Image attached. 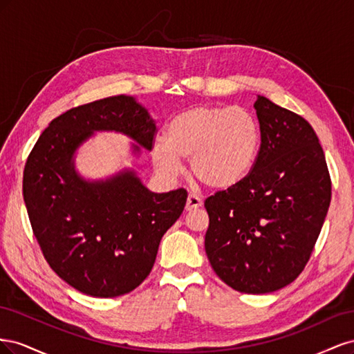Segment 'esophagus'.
I'll use <instances>...</instances> for the list:
<instances>
[{"label":"esophagus","mask_w":354,"mask_h":354,"mask_svg":"<svg viewBox=\"0 0 354 354\" xmlns=\"http://www.w3.org/2000/svg\"><path fill=\"white\" fill-rule=\"evenodd\" d=\"M202 199L195 196V195H189L187 202H186V211H195L202 207Z\"/></svg>","instance_id":"34e87169"}]
</instances>
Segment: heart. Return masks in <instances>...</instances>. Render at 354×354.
<instances>
[{"label":"heart","mask_w":354,"mask_h":354,"mask_svg":"<svg viewBox=\"0 0 354 354\" xmlns=\"http://www.w3.org/2000/svg\"><path fill=\"white\" fill-rule=\"evenodd\" d=\"M260 143V125L248 111L201 104L171 118L165 140L153 145L152 159L160 173L174 177L190 158L192 174L202 185L227 190L248 176Z\"/></svg>","instance_id":"1"}]
</instances>
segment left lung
Returning a JSON list of instances; mask_svg holds the SVG:
<instances>
[{
  "mask_svg": "<svg viewBox=\"0 0 354 354\" xmlns=\"http://www.w3.org/2000/svg\"><path fill=\"white\" fill-rule=\"evenodd\" d=\"M261 146L239 185L205 201V252L230 288L277 291L303 272L324 226L330 178L324 149L304 118L257 95Z\"/></svg>",
  "mask_w": 354,
  "mask_h": 354,
  "instance_id": "8db88e82",
  "label": "left lung"
}]
</instances>
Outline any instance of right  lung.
Returning a JSON list of instances; mask_svg holds the SVG:
<instances>
[{
    "instance_id": "obj_1",
    "label": "right lung",
    "mask_w": 354,
    "mask_h": 354,
    "mask_svg": "<svg viewBox=\"0 0 354 354\" xmlns=\"http://www.w3.org/2000/svg\"><path fill=\"white\" fill-rule=\"evenodd\" d=\"M156 122L133 95H113L53 120L26 160L24 199L47 263L77 291L131 292L151 273L159 242L185 209L187 192L149 190L134 168L85 178L75 164L95 133L127 136L131 155L151 152Z\"/></svg>"
}]
</instances>
